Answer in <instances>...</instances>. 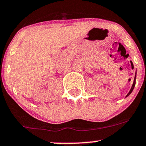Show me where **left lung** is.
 I'll return each mask as SVG.
<instances>
[{
	"instance_id": "1",
	"label": "left lung",
	"mask_w": 146,
	"mask_h": 146,
	"mask_svg": "<svg viewBox=\"0 0 146 146\" xmlns=\"http://www.w3.org/2000/svg\"><path fill=\"white\" fill-rule=\"evenodd\" d=\"M136 76L135 75V77H134V82H133V84H132V86H131V90H129V93L127 94V95H126V98L127 96H129V95H130V94L131 93V92H132V90H134V86H135V84H136Z\"/></svg>"
}]
</instances>
